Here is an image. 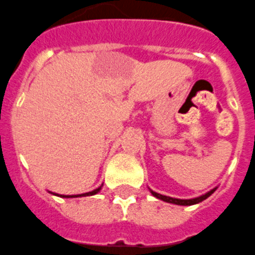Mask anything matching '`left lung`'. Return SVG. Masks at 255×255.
<instances>
[{
  "mask_svg": "<svg viewBox=\"0 0 255 255\" xmlns=\"http://www.w3.org/2000/svg\"><path fill=\"white\" fill-rule=\"evenodd\" d=\"M216 190H217V187H214V189H212V190H210V191H208V192H205V194L200 195V196H198V198H192V199L170 198V196H165V195L158 194V192L152 191V190H150V192H151L152 196H155V198L160 199V200L165 201V203H170V204H176V205H194V204H199V203H201V201L205 200V199H207V198H209L210 195L213 194V192L216 191Z\"/></svg>",
  "mask_w": 255,
  "mask_h": 255,
  "instance_id": "8db88e82",
  "label": "left lung"
}]
</instances>
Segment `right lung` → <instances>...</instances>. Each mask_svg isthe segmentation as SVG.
Here are the masks:
<instances>
[{"label":"right lung","instance_id":"add662e5","mask_svg":"<svg viewBox=\"0 0 255 255\" xmlns=\"http://www.w3.org/2000/svg\"><path fill=\"white\" fill-rule=\"evenodd\" d=\"M103 185H104V183H103ZM103 185L99 186L97 189L92 190V191L85 192V194H78V195H59V194H56V192H51V191H48V192H50V194H52V195H56V196H60V198H82V196H92V195H96L97 192L101 191V189H103Z\"/></svg>","mask_w":255,"mask_h":255}]
</instances>
